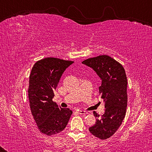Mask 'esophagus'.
Here are the masks:
<instances>
[{"mask_svg": "<svg viewBox=\"0 0 152 152\" xmlns=\"http://www.w3.org/2000/svg\"><path fill=\"white\" fill-rule=\"evenodd\" d=\"M78 112L79 114H80V115H87L88 114V113H87L86 111H84V110H78Z\"/></svg>", "mask_w": 152, "mask_h": 152, "instance_id": "1", "label": "esophagus"}]
</instances>
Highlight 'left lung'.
<instances>
[{
    "label": "left lung",
    "instance_id": "left-lung-1",
    "mask_svg": "<svg viewBox=\"0 0 152 152\" xmlns=\"http://www.w3.org/2000/svg\"><path fill=\"white\" fill-rule=\"evenodd\" d=\"M82 63L93 69L102 81L99 93L104 102L105 112L100 117L94 111L96 121L89 132L95 137L106 140L117 132L125 117L127 80L125 69L107 55L88 58Z\"/></svg>",
    "mask_w": 152,
    "mask_h": 152
}]
</instances>
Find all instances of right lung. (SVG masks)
I'll use <instances>...</instances> for the list:
<instances>
[{"label":"right lung","mask_w":152,"mask_h":152,"mask_svg":"<svg viewBox=\"0 0 152 152\" xmlns=\"http://www.w3.org/2000/svg\"><path fill=\"white\" fill-rule=\"evenodd\" d=\"M73 63L47 58L37 61L31 72L28 90L31 111L40 132L47 135L63 131L72 114L71 110L61 108L52 99L62 74Z\"/></svg>","instance_id":"add662e5"}]
</instances>
